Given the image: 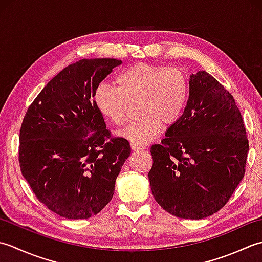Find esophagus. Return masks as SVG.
<instances>
[{
  "mask_svg": "<svg viewBox=\"0 0 262 262\" xmlns=\"http://www.w3.org/2000/svg\"><path fill=\"white\" fill-rule=\"evenodd\" d=\"M130 146L132 148V150H141V149L146 148L145 146H140V145H138V143H135V142H131Z\"/></svg>",
  "mask_w": 262,
  "mask_h": 262,
  "instance_id": "34e87169",
  "label": "esophagus"
}]
</instances>
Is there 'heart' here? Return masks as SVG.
<instances>
[{
  "mask_svg": "<svg viewBox=\"0 0 262 262\" xmlns=\"http://www.w3.org/2000/svg\"><path fill=\"white\" fill-rule=\"evenodd\" d=\"M116 83L117 87L99 84L94 101L101 115L121 125L125 121L126 99H140L138 111L141 116L119 132L131 142L146 145L162 132L163 122L173 124L182 114L188 81L178 68L138 63L120 73Z\"/></svg>",
  "mask_w": 262,
  "mask_h": 262,
  "instance_id": "heart-1",
  "label": "heart"
}]
</instances>
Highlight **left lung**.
<instances>
[{
  "instance_id": "obj_1",
  "label": "left lung",
  "mask_w": 262,
  "mask_h": 262,
  "mask_svg": "<svg viewBox=\"0 0 262 262\" xmlns=\"http://www.w3.org/2000/svg\"><path fill=\"white\" fill-rule=\"evenodd\" d=\"M249 151L233 96L206 71L190 74L183 114L152 145L155 200L170 215L202 220L221 210L241 182Z\"/></svg>"
}]
</instances>
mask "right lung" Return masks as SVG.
<instances>
[{"mask_svg":"<svg viewBox=\"0 0 262 262\" xmlns=\"http://www.w3.org/2000/svg\"><path fill=\"white\" fill-rule=\"evenodd\" d=\"M121 64L84 58L64 68L42 88L21 125V173L37 199L68 220H86L108 204L131 154L126 139L111 138L94 101L98 84Z\"/></svg>","mask_w":262,"mask_h":262,"instance_id":"add662e5","label":"right lung"}]
</instances>
